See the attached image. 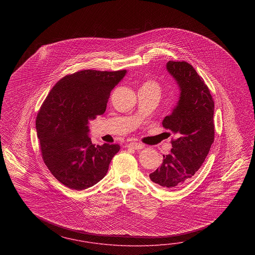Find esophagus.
<instances>
[{"instance_id": "obj_1", "label": "esophagus", "mask_w": 255, "mask_h": 255, "mask_svg": "<svg viewBox=\"0 0 255 255\" xmlns=\"http://www.w3.org/2000/svg\"><path fill=\"white\" fill-rule=\"evenodd\" d=\"M127 147L132 148V149H141V148L144 147V145L137 143V142H131V143L128 144Z\"/></svg>"}]
</instances>
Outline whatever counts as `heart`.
Wrapping results in <instances>:
<instances>
[{
	"mask_svg": "<svg viewBox=\"0 0 255 255\" xmlns=\"http://www.w3.org/2000/svg\"><path fill=\"white\" fill-rule=\"evenodd\" d=\"M149 83H150V84H154V83H151V82H149Z\"/></svg>",
	"mask_w": 255,
	"mask_h": 255,
	"instance_id": "1",
	"label": "heart"
}]
</instances>
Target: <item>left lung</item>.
I'll use <instances>...</instances> for the list:
<instances>
[{"mask_svg": "<svg viewBox=\"0 0 255 255\" xmlns=\"http://www.w3.org/2000/svg\"><path fill=\"white\" fill-rule=\"evenodd\" d=\"M166 70L178 84L179 96L162 126L177 139L172 141L171 153L163 155L162 165L149 178L164 189H175L192 178L209 154L214 141V102L208 86L191 64L169 61Z\"/></svg>", "mask_w": 255, "mask_h": 255, "instance_id": "1", "label": "left lung"}]
</instances>
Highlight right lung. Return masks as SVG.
<instances>
[{
  "label": "right lung",
  "mask_w": 255,
  "mask_h": 255,
  "mask_svg": "<svg viewBox=\"0 0 255 255\" xmlns=\"http://www.w3.org/2000/svg\"><path fill=\"white\" fill-rule=\"evenodd\" d=\"M127 70H83L62 77L36 117L43 160L51 174L72 190H85L107 175L118 144L95 146L89 123L105 113L111 90Z\"/></svg>",
  "instance_id": "right-lung-1"
}]
</instances>
